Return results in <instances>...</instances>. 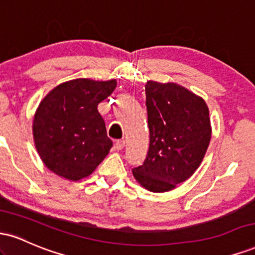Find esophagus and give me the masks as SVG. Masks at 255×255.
<instances>
[{
    "instance_id": "esophagus-1",
    "label": "esophagus",
    "mask_w": 255,
    "mask_h": 255,
    "mask_svg": "<svg viewBox=\"0 0 255 255\" xmlns=\"http://www.w3.org/2000/svg\"><path fill=\"white\" fill-rule=\"evenodd\" d=\"M125 145H126L125 140H118V141L115 142V147H116V150H122V148L125 147Z\"/></svg>"
}]
</instances>
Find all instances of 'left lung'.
I'll use <instances>...</instances> for the list:
<instances>
[{
    "mask_svg": "<svg viewBox=\"0 0 255 255\" xmlns=\"http://www.w3.org/2000/svg\"><path fill=\"white\" fill-rule=\"evenodd\" d=\"M150 147L133 176L147 191L168 192L188 180L211 140L209 108L201 97L175 83L145 85Z\"/></svg>",
    "mask_w": 255,
    "mask_h": 255,
    "instance_id": "8db88e82",
    "label": "left lung"
}]
</instances>
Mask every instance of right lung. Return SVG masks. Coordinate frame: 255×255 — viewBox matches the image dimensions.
Masks as SVG:
<instances>
[{"label":"right lung","instance_id":"1","mask_svg":"<svg viewBox=\"0 0 255 255\" xmlns=\"http://www.w3.org/2000/svg\"><path fill=\"white\" fill-rule=\"evenodd\" d=\"M116 85L115 79H75L58 85L43 98L32 129L38 153L52 172L79 181L107 157L113 141L97 107Z\"/></svg>","mask_w":255,"mask_h":255}]
</instances>
